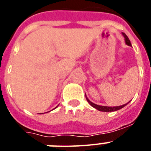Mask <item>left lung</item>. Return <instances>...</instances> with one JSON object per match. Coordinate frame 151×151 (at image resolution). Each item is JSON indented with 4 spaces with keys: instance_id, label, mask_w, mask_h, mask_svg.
I'll return each mask as SVG.
<instances>
[{
    "instance_id": "obj_1",
    "label": "left lung",
    "mask_w": 151,
    "mask_h": 151,
    "mask_svg": "<svg viewBox=\"0 0 151 151\" xmlns=\"http://www.w3.org/2000/svg\"><path fill=\"white\" fill-rule=\"evenodd\" d=\"M123 36L124 37V39H125V43H126V45H128L129 46H132L131 42H130V41H129V37H127L126 34L123 33ZM85 97H86V96H85ZM86 99H87V101L88 102V103H89L90 105L92 106V107L96 108V110H99V111H103V112H111V111H116V110H120V109H122V107H124V106L128 104V103H126V104H124V105H122V106H99V105H97V104H95V103H92V102H91L89 99H88L87 97H86Z\"/></svg>"
}]
</instances>
